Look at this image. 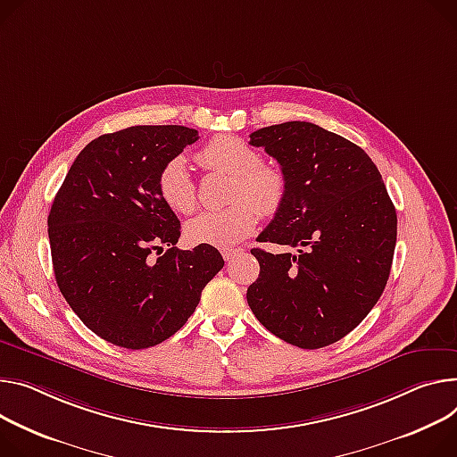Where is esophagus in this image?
Masks as SVG:
<instances>
[{
	"instance_id": "esophagus-1",
	"label": "esophagus",
	"mask_w": 457,
	"mask_h": 457,
	"mask_svg": "<svg viewBox=\"0 0 457 457\" xmlns=\"http://www.w3.org/2000/svg\"><path fill=\"white\" fill-rule=\"evenodd\" d=\"M240 253H242V250H237V247H235V250H224V252H222V257H224L226 262H231V261H235Z\"/></svg>"
}]
</instances>
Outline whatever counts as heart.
Instances as JSON below:
<instances>
[{"mask_svg":"<svg viewBox=\"0 0 457 457\" xmlns=\"http://www.w3.org/2000/svg\"><path fill=\"white\" fill-rule=\"evenodd\" d=\"M196 160L205 170L233 175L228 193L231 204L191 219L184 228L189 244L229 250L255 229L261 215L270 217L280 207L286 191L282 173L275 165L262 163L259 153L242 138L217 137L198 151ZM156 187L175 213L187 215L195 210L196 184L184 156H173L162 165Z\"/></svg>","mask_w":457,"mask_h":457,"instance_id":"obj_1","label":"heart"}]
</instances>
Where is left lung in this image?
<instances>
[{"label":"left lung","instance_id":"obj_1","mask_svg":"<svg viewBox=\"0 0 457 457\" xmlns=\"http://www.w3.org/2000/svg\"><path fill=\"white\" fill-rule=\"evenodd\" d=\"M250 138L280 163L286 182L282 204L257 240L297 252L252 250L261 273L247 287V304L289 345H334L383 294L397 238L395 207L371 158L315 123L284 121Z\"/></svg>","mask_w":457,"mask_h":457}]
</instances>
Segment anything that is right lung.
<instances>
[{
  "mask_svg": "<svg viewBox=\"0 0 457 457\" xmlns=\"http://www.w3.org/2000/svg\"><path fill=\"white\" fill-rule=\"evenodd\" d=\"M196 140L184 126L102 135L81 149L54 196L47 224L58 287L111 345L142 350L170 339L224 268L213 245L179 250L180 220L156 187L162 165Z\"/></svg>",
  "mask_w": 457,
  "mask_h": 457,
  "instance_id": "obj_1",
  "label": "right lung"
}]
</instances>
